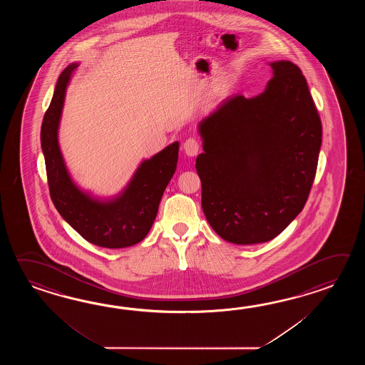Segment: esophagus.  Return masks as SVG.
Wrapping results in <instances>:
<instances>
[{"label":"esophagus","instance_id":"34e87169","mask_svg":"<svg viewBox=\"0 0 365 365\" xmlns=\"http://www.w3.org/2000/svg\"><path fill=\"white\" fill-rule=\"evenodd\" d=\"M182 148L184 153L187 156H195L200 151V142L194 138H187V140L182 143Z\"/></svg>","mask_w":365,"mask_h":365}]
</instances>
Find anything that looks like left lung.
Here are the masks:
<instances>
[{
    "instance_id": "obj_1",
    "label": "left lung",
    "mask_w": 365,
    "mask_h": 365,
    "mask_svg": "<svg viewBox=\"0 0 365 365\" xmlns=\"http://www.w3.org/2000/svg\"><path fill=\"white\" fill-rule=\"evenodd\" d=\"M269 65L262 93L227 98L198 124L203 214L223 240L239 245L272 240L302 212L322 142L302 70L286 60Z\"/></svg>"
}]
</instances>
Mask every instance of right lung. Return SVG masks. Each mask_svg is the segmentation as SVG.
Wrapping results in <instances>:
<instances>
[{"label": "right lung", "mask_w": 365, "mask_h": 365, "mask_svg": "<svg viewBox=\"0 0 365 365\" xmlns=\"http://www.w3.org/2000/svg\"><path fill=\"white\" fill-rule=\"evenodd\" d=\"M78 66L73 62L60 74L41 124L40 140L51 198L60 215L88 242L109 249L132 247L143 240L153 227L164 190L176 171L179 142L142 160L116 195L101 198L83 190L71 178L58 142L66 90Z\"/></svg>", "instance_id": "1"}]
</instances>
